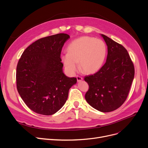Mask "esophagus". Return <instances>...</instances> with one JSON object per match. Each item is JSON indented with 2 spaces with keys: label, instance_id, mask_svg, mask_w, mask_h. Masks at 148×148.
Returning a JSON list of instances; mask_svg holds the SVG:
<instances>
[{
  "label": "esophagus",
  "instance_id": "1",
  "mask_svg": "<svg viewBox=\"0 0 148 148\" xmlns=\"http://www.w3.org/2000/svg\"><path fill=\"white\" fill-rule=\"evenodd\" d=\"M77 82H81V81L83 80V78H82V77H81L80 76L77 75Z\"/></svg>",
  "mask_w": 148,
  "mask_h": 148
}]
</instances>
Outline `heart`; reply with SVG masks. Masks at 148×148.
<instances>
[{
    "mask_svg": "<svg viewBox=\"0 0 148 148\" xmlns=\"http://www.w3.org/2000/svg\"><path fill=\"white\" fill-rule=\"evenodd\" d=\"M68 53L61 59L67 71L74 74L78 69L86 74H94L100 69L107 55V46L101 40L83 36L74 40L68 47Z\"/></svg>",
    "mask_w": 148,
    "mask_h": 148,
    "instance_id": "obj_1",
    "label": "heart"
}]
</instances>
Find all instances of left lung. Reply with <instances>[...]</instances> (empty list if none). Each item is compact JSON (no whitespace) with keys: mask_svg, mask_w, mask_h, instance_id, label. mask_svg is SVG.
<instances>
[{"mask_svg":"<svg viewBox=\"0 0 148 148\" xmlns=\"http://www.w3.org/2000/svg\"><path fill=\"white\" fill-rule=\"evenodd\" d=\"M101 36L107 45V60L97 73L84 77L89 86L85 99L96 110L110 112L126 100L134 80V67L122 45L103 34Z\"/></svg>","mask_w":148,"mask_h":148,"instance_id":"obj_1","label":"left lung"}]
</instances>
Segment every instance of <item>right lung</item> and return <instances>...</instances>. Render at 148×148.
<instances>
[{
	"label": "right lung",
	"instance_id": "right-lung-1",
	"mask_svg": "<svg viewBox=\"0 0 148 148\" xmlns=\"http://www.w3.org/2000/svg\"><path fill=\"white\" fill-rule=\"evenodd\" d=\"M69 35L59 34L40 39L23 53L17 66V88L27 106L34 112L51 115L66 103L75 77L63 72L60 53Z\"/></svg>",
	"mask_w": 148,
	"mask_h": 148
}]
</instances>
